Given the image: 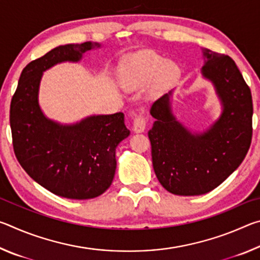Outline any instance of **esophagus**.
I'll return each instance as SVG.
<instances>
[{
    "instance_id": "34e87169",
    "label": "esophagus",
    "mask_w": 260,
    "mask_h": 260,
    "mask_svg": "<svg viewBox=\"0 0 260 260\" xmlns=\"http://www.w3.org/2000/svg\"><path fill=\"white\" fill-rule=\"evenodd\" d=\"M146 118L143 117V114H139L136 116L135 120H134V125H133V132L134 133H143L144 129H146Z\"/></svg>"
}]
</instances>
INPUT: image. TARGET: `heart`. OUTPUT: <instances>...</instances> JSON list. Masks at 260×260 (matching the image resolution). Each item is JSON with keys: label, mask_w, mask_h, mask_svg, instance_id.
I'll return each mask as SVG.
<instances>
[{"label": "heart", "mask_w": 260, "mask_h": 260, "mask_svg": "<svg viewBox=\"0 0 260 260\" xmlns=\"http://www.w3.org/2000/svg\"><path fill=\"white\" fill-rule=\"evenodd\" d=\"M180 74L179 67L153 52L132 57L122 68L121 82L126 88L135 89L148 85L156 78L153 89L157 93L169 88L177 80Z\"/></svg>", "instance_id": "obj_1"}]
</instances>
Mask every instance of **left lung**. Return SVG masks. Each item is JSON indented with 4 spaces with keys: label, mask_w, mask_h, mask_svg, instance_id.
Here are the masks:
<instances>
[{
    "label": "left lung",
    "mask_w": 260,
    "mask_h": 260,
    "mask_svg": "<svg viewBox=\"0 0 260 260\" xmlns=\"http://www.w3.org/2000/svg\"><path fill=\"white\" fill-rule=\"evenodd\" d=\"M201 73L212 83L221 113L204 131H191L173 113V90L152 104L155 118L149 131L152 165L158 181L180 196L206 193L222 183L241 165L252 138V98L235 61L202 49Z\"/></svg>",
    "instance_id": "8db88e82"
}]
</instances>
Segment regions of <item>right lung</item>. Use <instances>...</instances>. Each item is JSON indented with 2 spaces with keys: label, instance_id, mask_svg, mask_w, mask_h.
<instances>
[{
  "label": "right lung",
  "instance_id": "1",
  "mask_svg": "<svg viewBox=\"0 0 260 260\" xmlns=\"http://www.w3.org/2000/svg\"><path fill=\"white\" fill-rule=\"evenodd\" d=\"M98 42L56 47L20 74L10 105V126L17 159L35 182L71 200L98 197L112 183L116 148L129 135L124 113L93 114L60 124L43 113L39 93L43 72L56 64L78 63Z\"/></svg>",
  "mask_w": 260,
  "mask_h": 260
}]
</instances>
